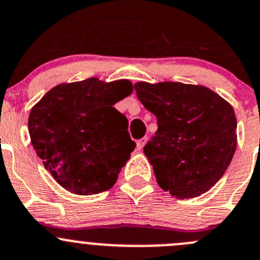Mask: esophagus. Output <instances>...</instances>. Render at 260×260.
I'll list each match as a JSON object with an SVG mask.
<instances>
[{
    "label": "esophagus",
    "mask_w": 260,
    "mask_h": 260,
    "mask_svg": "<svg viewBox=\"0 0 260 260\" xmlns=\"http://www.w3.org/2000/svg\"><path fill=\"white\" fill-rule=\"evenodd\" d=\"M146 140H147L146 137H145V138H141V140H138V141H137V149H138V150L144 149L145 144H146Z\"/></svg>",
    "instance_id": "34e87169"
}]
</instances>
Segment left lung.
<instances>
[{
  "instance_id": "obj_1",
  "label": "left lung",
  "mask_w": 260,
  "mask_h": 260,
  "mask_svg": "<svg viewBox=\"0 0 260 260\" xmlns=\"http://www.w3.org/2000/svg\"><path fill=\"white\" fill-rule=\"evenodd\" d=\"M135 89L157 119V131L144 147L157 185L178 199L207 192L236 150L232 106L207 87L179 82H138Z\"/></svg>"
}]
</instances>
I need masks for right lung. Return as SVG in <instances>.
<instances>
[{
	"label": "right lung",
	"mask_w": 260,
	"mask_h": 260,
	"mask_svg": "<svg viewBox=\"0 0 260 260\" xmlns=\"http://www.w3.org/2000/svg\"><path fill=\"white\" fill-rule=\"evenodd\" d=\"M132 91L129 81L88 78L53 87L31 109V145L65 190L93 195L113 187L136 147L114 104Z\"/></svg>",
	"instance_id": "right-lung-1"
}]
</instances>
